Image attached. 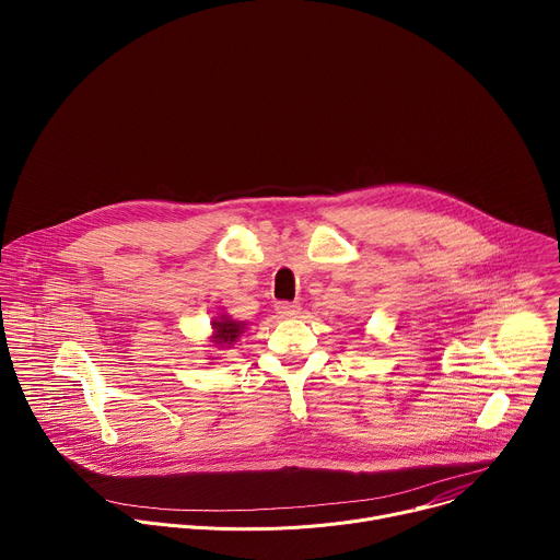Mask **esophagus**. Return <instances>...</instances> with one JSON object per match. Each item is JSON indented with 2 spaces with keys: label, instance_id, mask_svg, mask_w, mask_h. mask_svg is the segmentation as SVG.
I'll return each mask as SVG.
<instances>
[{
  "label": "esophagus",
  "instance_id": "34e87169",
  "mask_svg": "<svg viewBox=\"0 0 560 560\" xmlns=\"http://www.w3.org/2000/svg\"><path fill=\"white\" fill-rule=\"evenodd\" d=\"M275 310H277V314H279V316L292 318V316H299L301 305H299V303H290V301H279V303L275 305Z\"/></svg>",
  "mask_w": 560,
  "mask_h": 560
}]
</instances>
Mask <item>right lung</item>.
I'll use <instances>...</instances> for the list:
<instances>
[{
    "instance_id": "right-lung-1",
    "label": "right lung",
    "mask_w": 560,
    "mask_h": 560,
    "mask_svg": "<svg viewBox=\"0 0 560 560\" xmlns=\"http://www.w3.org/2000/svg\"><path fill=\"white\" fill-rule=\"evenodd\" d=\"M212 328H214V343L217 346H230L238 335L244 332V324L238 322H232V318L228 316H221L217 318V322H212Z\"/></svg>"
}]
</instances>
